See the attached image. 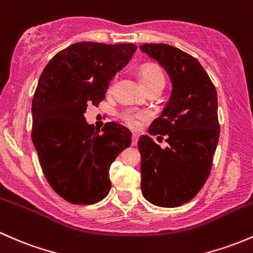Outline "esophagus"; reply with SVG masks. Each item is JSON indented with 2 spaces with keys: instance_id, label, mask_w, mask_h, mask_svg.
I'll return each mask as SVG.
<instances>
[{
  "instance_id": "34e87169",
  "label": "esophagus",
  "mask_w": 253,
  "mask_h": 253,
  "mask_svg": "<svg viewBox=\"0 0 253 253\" xmlns=\"http://www.w3.org/2000/svg\"><path fill=\"white\" fill-rule=\"evenodd\" d=\"M137 141H138V136L136 134H132L131 136V145L132 146H136L137 145Z\"/></svg>"
}]
</instances>
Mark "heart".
<instances>
[{
	"label": "heart",
	"mask_w": 253,
	"mask_h": 253,
	"mask_svg": "<svg viewBox=\"0 0 253 253\" xmlns=\"http://www.w3.org/2000/svg\"><path fill=\"white\" fill-rule=\"evenodd\" d=\"M140 80L147 90L152 88L163 89L165 85L164 72L159 66L153 64H148L142 67V70L140 71ZM121 118L129 127L137 129L142 122L147 121L149 116L146 111L126 110L121 113Z\"/></svg>",
	"instance_id": "b5f03b06"
}]
</instances>
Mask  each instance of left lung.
Masks as SVG:
<instances>
[{"instance_id": "obj_1", "label": "left lung", "mask_w": 253, "mask_h": 253, "mask_svg": "<svg viewBox=\"0 0 253 253\" xmlns=\"http://www.w3.org/2000/svg\"><path fill=\"white\" fill-rule=\"evenodd\" d=\"M162 65L172 83V91L162 115L148 127L151 135L167 136L160 148L142 135L141 189L149 203L177 208L203 188L212 168L219 137L217 91L200 62L178 48L164 43L140 47Z\"/></svg>"}]
</instances>
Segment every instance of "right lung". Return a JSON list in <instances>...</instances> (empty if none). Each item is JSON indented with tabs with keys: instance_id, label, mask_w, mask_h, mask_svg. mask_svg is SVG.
Wrapping results in <instances>:
<instances>
[{
	"instance_id": "right-lung-1",
	"label": "right lung",
	"mask_w": 253,
	"mask_h": 253,
	"mask_svg": "<svg viewBox=\"0 0 253 253\" xmlns=\"http://www.w3.org/2000/svg\"><path fill=\"white\" fill-rule=\"evenodd\" d=\"M132 43L80 42L51 58L32 100V142L48 183L62 199L90 205L111 189L110 167L131 143V132L110 122H85L86 107L105 99L110 81L130 61Z\"/></svg>"
}]
</instances>
